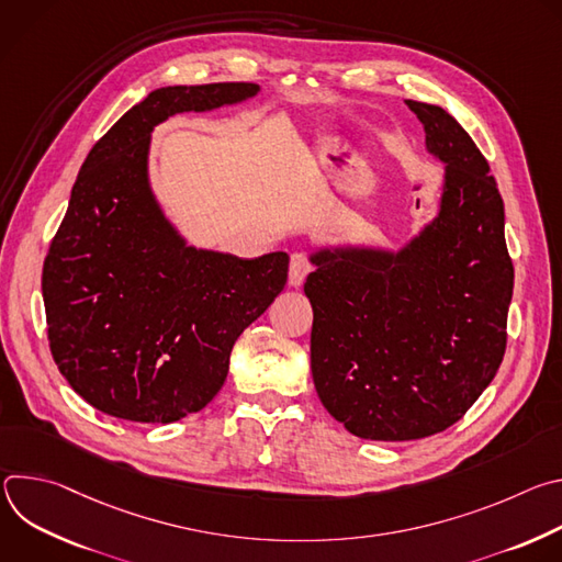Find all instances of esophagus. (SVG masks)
<instances>
[{
	"label": "esophagus",
	"instance_id": "obj_1",
	"mask_svg": "<svg viewBox=\"0 0 562 562\" xmlns=\"http://www.w3.org/2000/svg\"><path fill=\"white\" fill-rule=\"evenodd\" d=\"M311 271H313V265L308 262V258L304 254H293L289 262V284L300 286Z\"/></svg>",
	"mask_w": 562,
	"mask_h": 562
}]
</instances>
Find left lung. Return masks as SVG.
Returning <instances> with one entry per match:
<instances>
[{"label":"left lung","mask_w":562,"mask_h":562,"mask_svg":"<svg viewBox=\"0 0 562 562\" xmlns=\"http://www.w3.org/2000/svg\"><path fill=\"white\" fill-rule=\"evenodd\" d=\"M445 165L438 213L405 247H319L304 282L311 373L325 409L358 438L403 442L458 423L507 347L514 265L505 204L469 133L407 100Z\"/></svg>","instance_id":"1"}]
</instances>
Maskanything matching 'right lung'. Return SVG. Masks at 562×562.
Returning <instances> with one entry per match:
<instances>
[{
    "mask_svg": "<svg viewBox=\"0 0 562 562\" xmlns=\"http://www.w3.org/2000/svg\"><path fill=\"white\" fill-rule=\"evenodd\" d=\"M258 93L249 82L157 89L79 169L42 293L55 364L102 414L167 425L204 409L226 380L235 340L286 284L284 251L247 260L191 247L148 180L157 124Z\"/></svg>",
    "mask_w": 562,
    "mask_h": 562,
    "instance_id": "obj_1",
    "label": "right lung"
}]
</instances>
